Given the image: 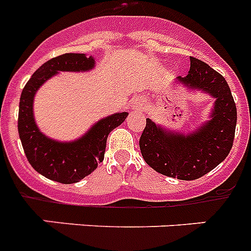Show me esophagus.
Listing matches in <instances>:
<instances>
[{
  "label": "esophagus",
  "mask_w": 251,
  "mask_h": 251,
  "mask_svg": "<svg viewBox=\"0 0 251 251\" xmlns=\"http://www.w3.org/2000/svg\"><path fill=\"white\" fill-rule=\"evenodd\" d=\"M132 107L135 108V109H144V107H146V99H144V98H140V99H138V100L132 104Z\"/></svg>",
  "instance_id": "esophagus-1"
}]
</instances>
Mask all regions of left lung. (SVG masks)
I'll return each instance as SVG.
<instances>
[{"mask_svg":"<svg viewBox=\"0 0 251 251\" xmlns=\"http://www.w3.org/2000/svg\"><path fill=\"white\" fill-rule=\"evenodd\" d=\"M178 81L215 98L211 119L188 135L173 132L147 119L139 147L144 161L157 173L193 180L217 168L229 153L235 139L237 109L227 81L221 73L191 56V68Z\"/></svg>","mask_w":251,"mask_h":251,"instance_id":"obj_1","label":"left lung"}]
</instances>
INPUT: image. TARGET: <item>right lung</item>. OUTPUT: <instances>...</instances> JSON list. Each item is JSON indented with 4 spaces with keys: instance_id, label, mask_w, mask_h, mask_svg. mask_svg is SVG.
Segmentation results:
<instances>
[{
    "instance_id": "right-lung-1",
    "label": "right lung",
    "mask_w": 251,
    "mask_h": 251,
    "mask_svg": "<svg viewBox=\"0 0 251 251\" xmlns=\"http://www.w3.org/2000/svg\"><path fill=\"white\" fill-rule=\"evenodd\" d=\"M95 60L85 54L59 55L44 63L25 83L19 101V131L24 153L32 168L55 182L77 183L98 168L104 158L108 134L127 117L126 112L101 119L79 139L69 143L56 142L38 130L33 117V98L45 81L63 72H82L94 68Z\"/></svg>"
}]
</instances>
